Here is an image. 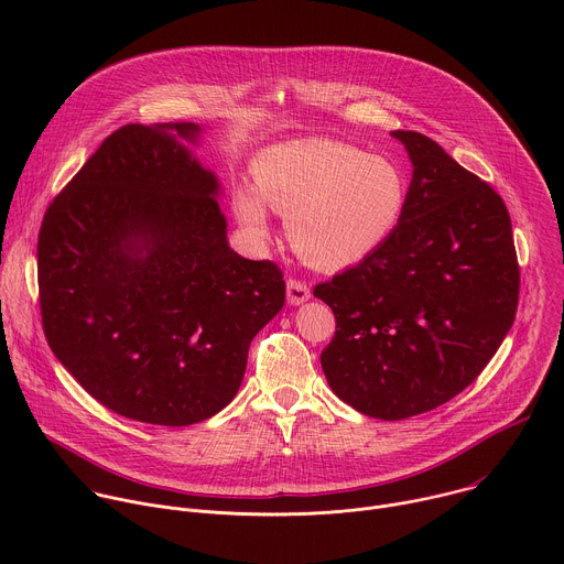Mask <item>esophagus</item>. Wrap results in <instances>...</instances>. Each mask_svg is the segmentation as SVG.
Returning <instances> with one entry per match:
<instances>
[{
  "label": "esophagus",
  "instance_id": "34e87169",
  "mask_svg": "<svg viewBox=\"0 0 564 564\" xmlns=\"http://www.w3.org/2000/svg\"><path fill=\"white\" fill-rule=\"evenodd\" d=\"M310 299V288L303 283V281H296V279H290L288 281V303L290 305H301Z\"/></svg>",
  "mask_w": 564,
  "mask_h": 564
}]
</instances>
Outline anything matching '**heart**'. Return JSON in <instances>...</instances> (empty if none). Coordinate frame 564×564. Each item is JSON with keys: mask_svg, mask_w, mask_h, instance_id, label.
<instances>
[{"mask_svg": "<svg viewBox=\"0 0 564 564\" xmlns=\"http://www.w3.org/2000/svg\"><path fill=\"white\" fill-rule=\"evenodd\" d=\"M254 185L234 192V212L250 234H268V205L288 216L294 250L318 270L352 268L381 250L404 220L409 178L392 158L359 147L303 138L263 149Z\"/></svg>", "mask_w": 564, "mask_h": 564, "instance_id": "b5f03b06", "label": "heart"}]
</instances>
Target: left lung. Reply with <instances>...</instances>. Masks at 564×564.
<instances>
[{
  "mask_svg": "<svg viewBox=\"0 0 564 564\" xmlns=\"http://www.w3.org/2000/svg\"><path fill=\"white\" fill-rule=\"evenodd\" d=\"M413 163L388 243L318 283L337 333L321 352L333 392L375 420H406L459 394L513 326L520 268L505 200L431 138L392 131Z\"/></svg>",
  "mask_w": 564,
  "mask_h": 564,
  "instance_id": "left-lung-1",
  "label": "left lung"
}]
</instances>
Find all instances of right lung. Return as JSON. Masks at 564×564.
Returning <instances> with one entry per match:
<instances>
[{
  "label": "right lung",
  "mask_w": 564,
  "mask_h": 564,
  "mask_svg": "<svg viewBox=\"0 0 564 564\" xmlns=\"http://www.w3.org/2000/svg\"><path fill=\"white\" fill-rule=\"evenodd\" d=\"M194 122L113 131L48 205L40 310L59 364L109 411L189 426L223 411L283 272L227 243L220 185L187 144Z\"/></svg>",
  "instance_id": "add662e5"
}]
</instances>
